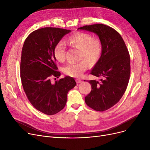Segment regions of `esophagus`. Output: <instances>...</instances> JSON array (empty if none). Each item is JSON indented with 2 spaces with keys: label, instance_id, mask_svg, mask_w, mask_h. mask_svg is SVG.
<instances>
[{
  "label": "esophagus",
  "instance_id": "1",
  "mask_svg": "<svg viewBox=\"0 0 150 150\" xmlns=\"http://www.w3.org/2000/svg\"><path fill=\"white\" fill-rule=\"evenodd\" d=\"M76 82L77 84H79V83L82 82V80H81L80 79H76Z\"/></svg>",
  "mask_w": 150,
  "mask_h": 150
}]
</instances>
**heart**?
<instances>
[{
	"mask_svg": "<svg viewBox=\"0 0 150 150\" xmlns=\"http://www.w3.org/2000/svg\"><path fill=\"white\" fill-rule=\"evenodd\" d=\"M69 45L79 49V59H83L76 63H69L63 68L65 74L72 77H81L88 69L89 63L95 65L100 59L103 47L98 38H93L88 33L76 32L70 36L67 40ZM67 47L65 42L60 41L55 45L53 49L54 57L60 62H64L66 57Z\"/></svg>",
	"mask_w": 150,
	"mask_h": 150,
	"instance_id": "b5f03b06",
	"label": "heart"
}]
</instances>
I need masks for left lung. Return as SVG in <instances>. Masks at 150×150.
I'll return each instance as SVG.
<instances>
[{"label":"left lung","instance_id":"left-lung-1","mask_svg":"<svg viewBox=\"0 0 150 150\" xmlns=\"http://www.w3.org/2000/svg\"><path fill=\"white\" fill-rule=\"evenodd\" d=\"M78 29L97 34L102 44L101 58L91 72L101 79L89 81L92 90L84 99L92 109L104 111L117 104L127 88L131 71L129 53L121 35L111 27L97 23Z\"/></svg>","mask_w":150,"mask_h":150}]
</instances>
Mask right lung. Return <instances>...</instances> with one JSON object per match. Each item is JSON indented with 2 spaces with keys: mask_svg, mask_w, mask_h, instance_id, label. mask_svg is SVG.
Segmentation results:
<instances>
[{
  "mask_svg": "<svg viewBox=\"0 0 150 150\" xmlns=\"http://www.w3.org/2000/svg\"><path fill=\"white\" fill-rule=\"evenodd\" d=\"M70 31L54 27L38 29L27 36L22 49L20 76L23 89L33 106L47 115L56 114L64 108L68 92L76 84L70 76L51 81L52 77L61 75L54 47Z\"/></svg>",
  "mask_w": 150,
  "mask_h": 150,
  "instance_id": "add662e5",
  "label": "right lung"
}]
</instances>
